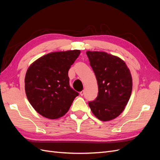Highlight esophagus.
Segmentation results:
<instances>
[{
    "label": "esophagus",
    "mask_w": 160,
    "mask_h": 160,
    "mask_svg": "<svg viewBox=\"0 0 160 160\" xmlns=\"http://www.w3.org/2000/svg\"><path fill=\"white\" fill-rule=\"evenodd\" d=\"M80 95H81V96H83V95H84V91H81V92H80Z\"/></svg>",
    "instance_id": "esophagus-1"
}]
</instances>
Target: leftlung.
<instances>
[{"label": "left lung", "mask_w": 160, "mask_h": 160, "mask_svg": "<svg viewBox=\"0 0 160 160\" xmlns=\"http://www.w3.org/2000/svg\"><path fill=\"white\" fill-rule=\"evenodd\" d=\"M98 84V95L89 101L92 113L101 121H110L123 112L132 91V78L125 62L101 51H87Z\"/></svg>", "instance_id": "left-lung-1"}]
</instances>
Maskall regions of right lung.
Instances as JSON below:
<instances>
[{
	"label": "right lung",
	"mask_w": 160,
	"mask_h": 160,
	"mask_svg": "<svg viewBox=\"0 0 160 160\" xmlns=\"http://www.w3.org/2000/svg\"><path fill=\"white\" fill-rule=\"evenodd\" d=\"M80 52L79 50L51 52L28 67L25 93L32 108L43 117L55 119L63 116L79 95L69 85L68 71Z\"/></svg>",
	"instance_id": "1"
}]
</instances>
